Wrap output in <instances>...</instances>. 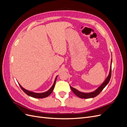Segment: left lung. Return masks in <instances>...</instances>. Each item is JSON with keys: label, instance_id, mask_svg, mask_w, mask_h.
<instances>
[{"label": "left lung", "instance_id": "obj_1", "mask_svg": "<svg viewBox=\"0 0 127 127\" xmlns=\"http://www.w3.org/2000/svg\"><path fill=\"white\" fill-rule=\"evenodd\" d=\"M111 64H112V60H111V67H110V70L109 76H107V77L106 78L105 81L103 83L102 85L99 86L96 90H95L93 92H91V93H83V92H80L78 90L75 89V88H73L70 86V87L71 88V90H72V91L73 92V93H74L76 96H77L78 97L82 98H93L96 96L97 95H98L99 93H101L102 91L104 89V88L107 85V84L109 83L110 81L111 77Z\"/></svg>", "mask_w": 127, "mask_h": 127}]
</instances>
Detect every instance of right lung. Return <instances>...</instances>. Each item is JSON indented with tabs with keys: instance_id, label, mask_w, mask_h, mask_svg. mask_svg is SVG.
<instances>
[{
	"instance_id": "add662e5",
	"label": "right lung",
	"mask_w": 127,
	"mask_h": 127,
	"mask_svg": "<svg viewBox=\"0 0 127 127\" xmlns=\"http://www.w3.org/2000/svg\"><path fill=\"white\" fill-rule=\"evenodd\" d=\"M57 78V76L56 77L55 80V82H54V83H53V85L50 88V89L47 92H44V93H34V92H30L29 91H28V90L24 89L23 87L21 86V85H20V84H19V85H20V86L21 87V89L23 91V92H24V93L25 94H26L30 96H31V97H34V98H45L46 97H48V96H49L51 94V93L52 92L53 89H54V87H55V85Z\"/></svg>"
}]
</instances>
